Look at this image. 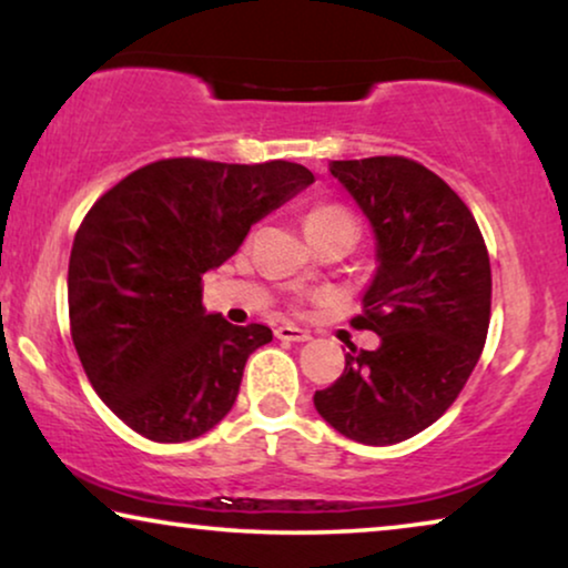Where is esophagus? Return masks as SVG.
<instances>
[{
  "label": "esophagus",
  "mask_w": 568,
  "mask_h": 568,
  "mask_svg": "<svg viewBox=\"0 0 568 568\" xmlns=\"http://www.w3.org/2000/svg\"><path fill=\"white\" fill-rule=\"evenodd\" d=\"M274 333H276L278 341H294V344H302V341H310V333H307V331H302V328H297V325H290V323L278 325V328H276Z\"/></svg>",
  "instance_id": "1"
}]
</instances>
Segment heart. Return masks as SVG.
Here are the masks:
<instances>
[{
    "mask_svg": "<svg viewBox=\"0 0 568 568\" xmlns=\"http://www.w3.org/2000/svg\"><path fill=\"white\" fill-rule=\"evenodd\" d=\"M346 222H354L352 214H348L346 209L331 206V204L310 209L307 216H305V227H307V232L321 230V227H333V224H346Z\"/></svg>",
    "mask_w": 568,
    "mask_h": 568,
    "instance_id": "heart-1",
    "label": "heart"
}]
</instances>
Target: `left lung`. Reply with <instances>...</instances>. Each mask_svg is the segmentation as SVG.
Returning a JSON list of instances; mask_svg holds the SVG:
<instances>
[{"instance_id":"8db88e82","label":"left lung","mask_w":568,"mask_h":568,"mask_svg":"<svg viewBox=\"0 0 568 568\" xmlns=\"http://www.w3.org/2000/svg\"><path fill=\"white\" fill-rule=\"evenodd\" d=\"M375 232V274L354 328L375 352L346 354L336 383L315 393L333 429L362 445H395L437 422L468 383L486 344L491 263L460 196L406 158L333 160Z\"/></svg>"}]
</instances>
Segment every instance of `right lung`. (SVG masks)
<instances>
[{
    "label": "right lung",
    "instance_id": "add662e5",
    "mask_svg": "<svg viewBox=\"0 0 568 568\" xmlns=\"http://www.w3.org/2000/svg\"><path fill=\"white\" fill-rule=\"evenodd\" d=\"M310 183L307 168L284 160L178 158L95 201L69 255V321L88 379L123 424L152 442H189L230 414L247 356L274 333L206 313L201 276Z\"/></svg>",
    "mask_w": 568,
    "mask_h": 568
}]
</instances>
